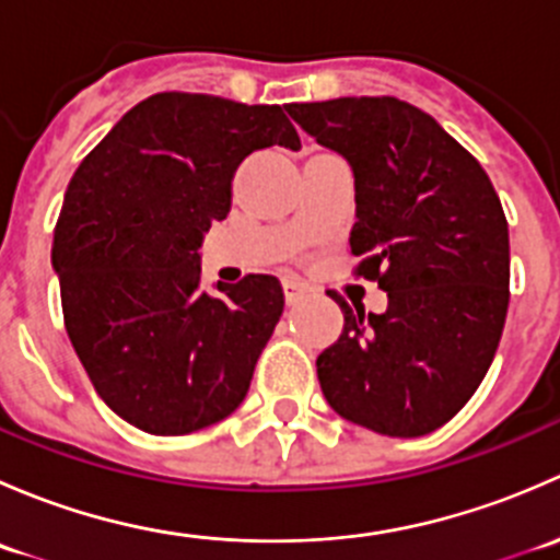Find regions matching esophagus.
<instances>
[{
	"label": "esophagus",
	"mask_w": 560,
	"mask_h": 560,
	"mask_svg": "<svg viewBox=\"0 0 560 560\" xmlns=\"http://www.w3.org/2000/svg\"><path fill=\"white\" fill-rule=\"evenodd\" d=\"M284 301H287V306H292V303H298L301 301L303 295H306V287L301 284V281H292V279H284Z\"/></svg>",
	"instance_id": "esophagus-1"
}]
</instances>
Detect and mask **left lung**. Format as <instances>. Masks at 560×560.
I'll return each mask as SVG.
<instances>
[{
	"label": "left lung",
	"instance_id": "8db88e82",
	"mask_svg": "<svg viewBox=\"0 0 560 560\" xmlns=\"http://www.w3.org/2000/svg\"><path fill=\"white\" fill-rule=\"evenodd\" d=\"M316 143L352 165L354 273L385 314L332 292L343 330L316 358L327 404L385 436L436 431L488 374L510 306V228L488 173L433 116L395 97L292 103Z\"/></svg>",
	"mask_w": 560,
	"mask_h": 560
}]
</instances>
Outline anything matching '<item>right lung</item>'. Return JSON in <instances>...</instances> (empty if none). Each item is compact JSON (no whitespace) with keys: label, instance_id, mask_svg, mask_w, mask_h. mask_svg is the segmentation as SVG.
<instances>
[{"label":"right lung","instance_id":"right-lung-1","mask_svg":"<svg viewBox=\"0 0 560 560\" xmlns=\"http://www.w3.org/2000/svg\"><path fill=\"white\" fill-rule=\"evenodd\" d=\"M270 145L301 149L279 105L162 92L81 162L54 230V270L75 354L129 425L184 436L233 415L284 312L273 276L200 290L202 235L233 175Z\"/></svg>","mask_w":560,"mask_h":560}]
</instances>
